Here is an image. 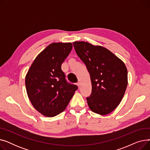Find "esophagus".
I'll use <instances>...</instances> for the list:
<instances>
[{"mask_svg": "<svg viewBox=\"0 0 150 150\" xmlns=\"http://www.w3.org/2000/svg\"><path fill=\"white\" fill-rule=\"evenodd\" d=\"M76 85L78 86V88H80V83H76Z\"/></svg>", "mask_w": 150, "mask_h": 150, "instance_id": "obj_1", "label": "esophagus"}]
</instances>
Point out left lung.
<instances>
[{
  "instance_id": "left-lung-1",
  "label": "left lung",
  "mask_w": 150,
  "mask_h": 150,
  "mask_svg": "<svg viewBox=\"0 0 150 150\" xmlns=\"http://www.w3.org/2000/svg\"><path fill=\"white\" fill-rule=\"evenodd\" d=\"M73 45L90 74L92 93L86 98L90 109L102 115L111 113L120 104L127 89V67L103 47L84 41H76Z\"/></svg>"
}]
</instances>
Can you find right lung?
Returning a JSON list of instances; mask_svg holds the SVG:
<instances>
[{"label":"right lung","instance_id":"obj_1","mask_svg":"<svg viewBox=\"0 0 150 150\" xmlns=\"http://www.w3.org/2000/svg\"><path fill=\"white\" fill-rule=\"evenodd\" d=\"M72 49L70 42H53L39 53L25 76L28 97L37 111L48 117L64 111L77 90L68 83L61 64Z\"/></svg>","mask_w":150,"mask_h":150}]
</instances>
